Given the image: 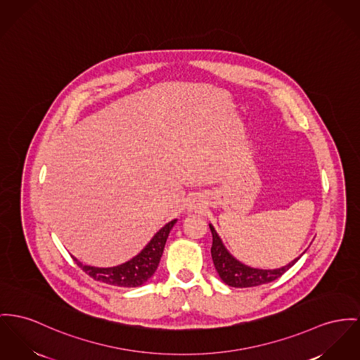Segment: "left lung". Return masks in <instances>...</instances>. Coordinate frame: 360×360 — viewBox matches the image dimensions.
I'll return each instance as SVG.
<instances>
[{
	"label": "left lung",
	"mask_w": 360,
	"mask_h": 360,
	"mask_svg": "<svg viewBox=\"0 0 360 360\" xmlns=\"http://www.w3.org/2000/svg\"><path fill=\"white\" fill-rule=\"evenodd\" d=\"M210 231L213 235V245H212V258L216 266L217 273L221 277V280L229 285L235 288L257 287L271 283L281 277L287 270H289L293 264H296L300 257L289 262L287 266L273 269V270H264V269H255L250 267L247 264H241L235 257L229 254V251L222 244V240L217 235L216 229L210 224Z\"/></svg>",
	"instance_id": "8db88e82"
}]
</instances>
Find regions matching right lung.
<instances>
[{"instance_id": "1", "label": "right lung", "mask_w": 360, "mask_h": 360, "mask_svg": "<svg viewBox=\"0 0 360 360\" xmlns=\"http://www.w3.org/2000/svg\"><path fill=\"white\" fill-rule=\"evenodd\" d=\"M176 221L177 219H173L165 226H162L153 236V239L148 241V244L144 247L143 250L125 264L113 266V267H94V266L83 264L76 258L73 259L86 274H89L96 281H102L115 287H141L155 273L165 248L169 232L176 224Z\"/></svg>"}]
</instances>
